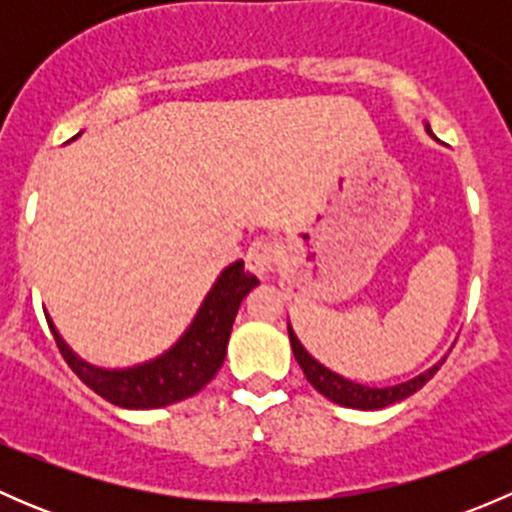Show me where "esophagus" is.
<instances>
[{
  "label": "esophagus",
  "mask_w": 512,
  "mask_h": 512,
  "mask_svg": "<svg viewBox=\"0 0 512 512\" xmlns=\"http://www.w3.org/2000/svg\"><path fill=\"white\" fill-rule=\"evenodd\" d=\"M277 242L272 237H257L250 247H247L245 265L247 270L255 272V275H267V272L275 267L277 262Z\"/></svg>",
  "instance_id": "esophagus-1"
}]
</instances>
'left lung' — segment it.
Returning a JSON list of instances; mask_svg holds the SVG:
<instances>
[{
	"label": "left lung",
	"instance_id": "obj_1",
	"mask_svg": "<svg viewBox=\"0 0 512 512\" xmlns=\"http://www.w3.org/2000/svg\"><path fill=\"white\" fill-rule=\"evenodd\" d=\"M289 344H292V352L297 364L302 366L304 376H307L309 384L319 391L322 396H327L329 401L334 404H342L349 406V409H384V406L396 404V401H404L406 396L416 394L428 379L438 371V366H431L428 371L418 374L416 379L404 381V384H396V386H384V389H374V386H361L354 384V381L344 379V376L334 374V371L324 369L319 361H314L312 356L304 352V347L299 344V339L294 337L292 327H289Z\"/></svg>",
	"mask_w": 512,
	"mask_h": 512
}]
</instances>
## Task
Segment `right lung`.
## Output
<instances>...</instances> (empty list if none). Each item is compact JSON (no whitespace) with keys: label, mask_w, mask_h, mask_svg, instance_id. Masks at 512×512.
<instances>
[{"label":"right lung","mask_w":512,"mask_h":512,"mask_svg":"<svg viewBox=\"0 0 512 512\" xmlns=\"http://www.w3.org/2000/svg\"><path fill=\"white\" fill-rule=\"evenodd\" d=\"M255 285L257 277L245 270V262H232L210 289L183 339L170 352L133 369L103 371L89 366L66 347L51 322L49 329L71 371L98 396L123 409H160V406L195 396L205 384L213 381V376L223 366L227 339H230L242 297Z\"/></svg>","instance_id":"obj_1"}]
</instances>
